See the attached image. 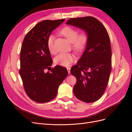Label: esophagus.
I'll use <instances>...</instances> for the list:
<instances>
[{
  "label": "esophagus",
  "instance_id": "1",
  "mask_svg": "<svg viewBox=\"0 0 132 132\" xmlns=\"http://www.w3.org/2000/svg\"><path fill=\"white\" fill-rule=\"evenodd\" d=\"M67 70H68V71L69 74H70V68H69V67L67 68Z\"/></svg>",
  "mask_w": 132,
  "mask_h": 132
}]
</instances>
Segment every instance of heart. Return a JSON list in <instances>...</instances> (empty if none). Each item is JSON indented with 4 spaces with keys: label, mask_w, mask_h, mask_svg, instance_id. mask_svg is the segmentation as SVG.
Here are the masks:
<instances>
[{
    "label": "heart",
    "mask_w": 132,
    "mask_h": 132,
    "mask_svg": "<svg viewBox=\"0 0 132 132\" xmlns=\"http://www.w3.org/2000/svg\"><path fill=\"white\" fill-rule=\"evenodd\" d=\"M60 35L64 37L69 42L72 43V47L77 52H81L85 48L88 42L89 36L86 32L83 31L78 34V31L70 26H65L59 31ZM54 36L50 35L47 38V47L51 53H54ZM73 55L69 53H61L54 58L56 64L68 67L74 61Z\"/></svg>",
    "instance_id": "b5f03b06"
}]
</instances>
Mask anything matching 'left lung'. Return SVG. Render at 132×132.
Instances as JSON below:
<instances>
[{"label":"left lung","instance_id":"8db88e82","mask_svg":"<svg viewBox=\"0 0 132 132\" xmlns=\"http://www.w3.org/2000/svg\"><path fill=\"white\" fill-rule=\"evenodd\" d=\"M66 24L82 29L89 36L82 56L70 69L71 75L77 78L74 94L83 102H95L105 93L111 71L109 35L102 23L94 17L71 18Z\"/></svg>","mask_w":132,"mask_h":132}]
</instances>
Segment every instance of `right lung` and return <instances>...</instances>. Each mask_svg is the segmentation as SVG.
Wrapping results in <instances>:
<instances>
[{"label":"right lung","instance_id":"obj_1","mask_svg":"<svg viewBox=\"0 0 132 132\" xmlns=\"http://www.w3.org/2000/svg\"><path fill=\"white\" fill-rule=\"evenodd\" d=\"M65 20H44L35 25L23 39L20 51V74L26 94L32 100L45 103L57 96L59 86L67 77L65 68L55 66L51 71L53 61L47 47V38Z\"/></svg>","mask_w":132,"mask_h":132}]
</instances>
